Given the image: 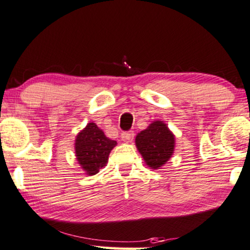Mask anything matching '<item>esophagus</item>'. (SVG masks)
<instances>
[{"mask_svg": "<svg viewBox=\"0 0 250 250\" xmlns=\"http://www.w3.org/2000/svg\"><path fill=\"white\" fill-rule=\"evenodd\" d=\"M122 140L125 141V142H131L133 140V138H134V132L133 131H128V132H123L122 135H121Z\"/></svg>", "mask_w": 250, "mask_h": 250, "instance_id": "obj_1", "label": "esophagus"}]
</instances>
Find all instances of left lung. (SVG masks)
<instances>
[{"label":"left lung","mask_w":250,"mask_h":250,"mask_svg":"<svg viewBox=\"0 0 250 250\" xmlns=\"http://www.w3.org/2000/svg\"><path fill=\"white\" fill-rule=\"evenodd\" d=\"M138 150L147 165L160 168L170 160L174 149V137L162 122H154L135 138Z\"/></svg>","instance_id":"8db88e82"}]
</instances>
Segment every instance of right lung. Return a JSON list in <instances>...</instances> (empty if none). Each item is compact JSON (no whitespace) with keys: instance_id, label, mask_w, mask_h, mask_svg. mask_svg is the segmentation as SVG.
Returning <instances> with one entry per match:
<instances>
[{"instance_id":"right-lung-1","label":"right lung","mask_w":250,"mask_h":250,"mask_svg":"<svg viewBox=\"0 0 250 250\" xmlns=\"http://www.w3.org/2000/svg\"><path fill=\"white\" fill-rule=\"evenodd\" d=\"M117 142L106 138L102 129L89 123L76 139V156L79 164L89 176L96 174L105 167L110 151Z\"/></svg>"}]
</instances>
